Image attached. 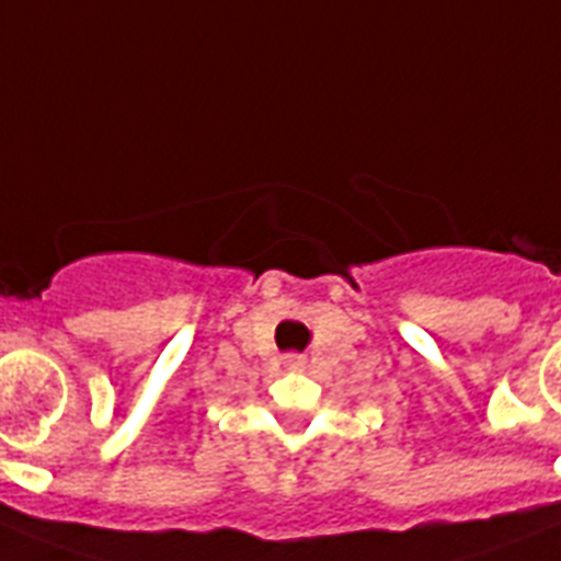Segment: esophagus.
Instances as JSON below:
<instances>
[{
	"mask_svg": "<svg viewBox=\"0 0 561 561\" xmlns=\"http://www.w3.org/2000/svg\"><path fill=\"white\" fill-rule=\"evenodd\" d=\"M282 364H285L287 369H305V358H301V355H296V353L282 355Z\"/></svg>",
	"mask_w": 561,
	"mask_h": 561,
	"instance_id": "obj_1",
	"label": "esophagus"
}]
</instances>
